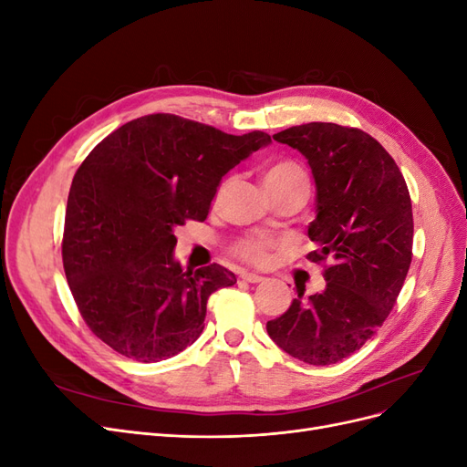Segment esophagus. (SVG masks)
<instances>
[{
	"mask_svg": "<svg viewBox=\"0 0 467 467\" xmlns=\"http://www.w3.org/2000/svg\"><path fill=\"white\" fill-rule=\"evenodd\" d=\"M242 278L244 280H247V282H251V285H257V282H263L265 278L261 276V275H255V273H242Z\"/></svg>",
	"mask_w": 467,
	"mask_h": 467,
	"instance_id": "obj_1",
	"label": "esophagus"
}]
</instances>
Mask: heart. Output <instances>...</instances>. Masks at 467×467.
I'll return each instance as SVG.
<instances>
[{"label":"heart","mask_w":467,"mask_h":467,"mask_svg":"<svg viewBox=\"0 0 467 467\" xmlns=\"http://www.w3.org/2000/svg\"><path fill=\"white\" fill-rule=\"evenodd\" d=\"M265 187H278V185H290V182H306L307 175L304 169L294 161H278L271 165L263 175ZM235 255L242 257L247 263L263 265L268 261V245L259 242V239H245V242L237 244Z\"/></svg>","instance_id":"b5f03b06"}]
</instances>
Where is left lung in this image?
<instances>
[{
    "label": "left lung",
    "mask_w": 467,
    "mask_h": 467,
    "mask_svg": "<svg viewBox=\"0 0 467 467\" xmlns=\"http://www.w3.org/2000/svg\"><path fill=\"white\" fill-rule=\"evenodd\" d=\"M298 150L316 182L312 261L329 259L325 288L266 321L290 357L327 366L350 357L386 321L403 286L413 249V210L391 155L358 129L309 122L273 136Z\"/></svg>",
    "instance_id": "1"
}]
</instances>
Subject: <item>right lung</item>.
Masks as SVG:
<instances>
[{
    "instance_id": "1",
    "label": "right lung",
    "mask_w": 467,
    "mask_h": 467,
    "mask_svg": "<svg viewBox=\"0 0 467 467\" xmlns=\"http://www.w3.org/2000/svg\"><path fill=\"white\" fill-rule=\"evenodd\" d=\"M271 144L175 115L122 124L78 169L66 206L62 259L89 329L138 362L167 360L204 329L212 292L237 278L222 265L182 268L175 230L206 220L222 177Z\"/></svg>"
}]
</instances>
